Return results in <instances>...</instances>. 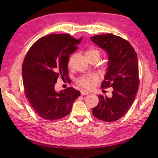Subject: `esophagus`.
<instances>
[{"mask_svg":"<svg viewBox=\"0 0 158 158\" xmlns=\"http://www.w3.org/2000/svg\"><path fill=\"white\" fill-rule=\"evenodd\" d=\"M89 94V92H87V91H84V90L81 91V95H88Z\"/></svg>","mask_w":158,"mask_h":158,"instance_id":"esophagus-1","label":"esophagus"}]
</instances>
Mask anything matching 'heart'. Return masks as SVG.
Returning a JSON list of instances; mask_svg holds the SVG:
<instances>
[{
	"mask_svg": "<svg viewBox=\"0 0 158 158\" xmlns=\"http://www.w3.org/2000/svg\"><path fill=\"white\" fill-rule=\"evenodd\" d=\"M102 55V52L100 51L99 49H95V48H91L89 49L87 51L86 53H85V56H86V58L90 59V58H98L99 59L100 57ZM74 59V56H70V58L69 60V66L70 67L72 66V63H73V61ZM99 76L96 74H91L86 76H82L79 77L77 80H76V82L80 86L82 87L85 89H91L94 85L98 82L99 81Z\"/></svg>",
	"mask_w": 158,
	"mask_h": 158,
	"instance_id": "b5f03b06",
	"label": "heart"
}]
</instances>
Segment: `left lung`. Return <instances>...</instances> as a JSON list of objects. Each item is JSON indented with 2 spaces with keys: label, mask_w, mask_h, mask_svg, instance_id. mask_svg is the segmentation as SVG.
<instances>
[{
  "label": "left lung",
  "mask_w": 158,
  "mask_h": 158,
  "mask_svg": "<svg viewBox=\"0 0 158 158\" xmlns=\"http://www.w3.org/2000/svg\"><path fill=\"white\" fill-rule=\"evenodd\" d=\"M94 44L107 52V73L102 88H113V96L99 95V103L93 108L95 117L106 122L118 120L127 113L135 101L139 85L136 52L131 44L112 33L91 37Z\"/></svg>",
  "instance_id": "1"
}]
</instances>
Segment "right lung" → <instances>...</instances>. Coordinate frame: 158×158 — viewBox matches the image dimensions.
Here are the masks:
<instances>
[{
    "label": "right lung",
    "instance_id": "right-lung-1",
    "mask_svg": "<svg viewBox=\"0 0 158 158\" xmlns=\"http://www.w3.org/2000/svg\"><path fill=\"white\" fill-rule=\"evenodd\" d=\"M82 38L66 33L50 34L36 41L26 53L22 64L25 96L34 111L49 121L58 120L70 112L80 91L73 87L56 92L57 79L69 76V56Z\"/></svg>",
    "mask_w": 158,
    "mask_h": 158
}]
</instances>
